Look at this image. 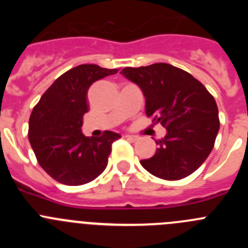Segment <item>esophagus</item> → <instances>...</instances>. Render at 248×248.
<instances>
[{
	"instance_id": "esophagus-1",
	"label": "esophagus",
	"mask_w": 248,
	"mask_h": 248,
	"mask_svg": "<svg viewBox=\"0 0 248 248\" xmlns=\"http://www.w3.org/2000/svg\"><path fill=\"white\" fill-rule=\"evenodd\" d=\"M125 138L128 140H130V141H135V140H138V137H135V135H125Z\"/></svg>"
}]
</instances>
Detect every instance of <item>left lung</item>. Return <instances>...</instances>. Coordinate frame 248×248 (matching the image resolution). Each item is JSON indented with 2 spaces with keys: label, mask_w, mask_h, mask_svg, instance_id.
Wrapping results in <instances>:
<instances>
[{
  "label": "left lung",
  "mask_w": 248,
  "mask_h": 248,
  "mask_svg": "<svg viewBox=\"0 0 248 248\" xmlns=\"http://www.w3.org/2000/svg\"><path fill=\"white\" fill-rule=\"evenodd\" d=\"M120 73L143 91L146 115L166 128L165 137L155 141V155L141 160V166L164 180L191 175L210 155L220 129L215 98L191 74L168 63L126 67Z\"/></svg>",
  "instance_id": "obj_1"
}]
</instances>
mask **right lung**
Instances as JSON below:
<instances>
[{"label":"right lung","mask_w":248,"mask_h":248,"mask_svg":"<svg viewBox=\"0 0 248 248\" xmlns=\"http://www.w3.org/2000/svg\"><path fill=\"white\" fill-rule=\"evenodd\" d=\"M118 73L97 64H80L58 77L45 92L30 117L28 139L38 164L64 185H83L97 179L108 165L113 141L120 134L105 130L102 137L82 133L88 111L87 94L94 82Z\"/></svg>","instance_id":"right-lung-1"}]
</instances>
